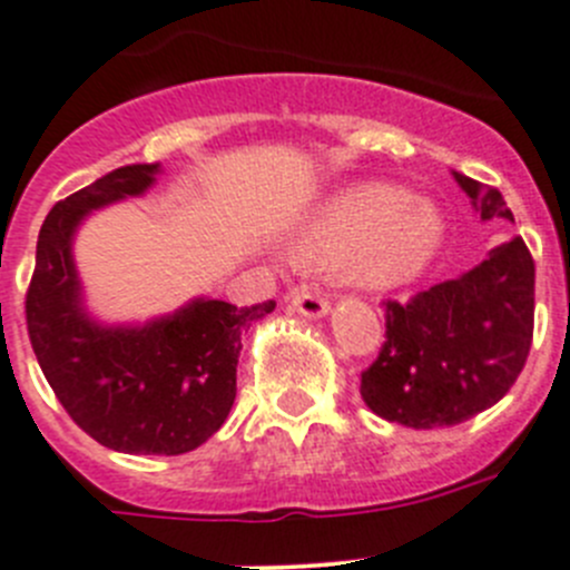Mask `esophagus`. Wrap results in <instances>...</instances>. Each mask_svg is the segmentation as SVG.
I'll list each match as a JSON object with an SVG mask.
<instances>
[{
    "mask_svg": "<svg viewBox=\"0 0 570 570\" xmlns=\"http://www.w3.org/2000/svg\"><path fill=\"white\" fill-rule=\"evenodd\" d=\"M292 309H295L297 315L309 317V321H317V317L330 315V301H326L323 295H315V292L304 289L292 297Z\"/></svg>",
    "mask_w": 570,
    "mask_h": 570,
    "instance_id": "obj_1",
    "label": "esophagus"
}]
</instances>
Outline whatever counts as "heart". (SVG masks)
<instances>
[{
  "mask_svg": "<svg viewBox=\"0 0 570 570\" xmlns=\"http://www.w3.org/2000/svg\"><path fill=\"white\" fill-rule=\"evenodd\" d=\"M451 222L429 196L386 181H355L309 209L292 233V253L335 264L346 286L389 292L414 284L445 253Z\"/></svg>",
  "mask_w": 570,
  "mask_h": 570,
  "instance_id": "b5f03b06",
  "label": "heart"
}]
</instances>
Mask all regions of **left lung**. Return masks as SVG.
<instances>
[{"instance_id":"8db88e82","label":"left lung","mask_w":570,"mask_h":570,"mask_svg":"<svg viewBox=\"0 0 570 570\" xmlns=\"http://www.w3.org/2000/svg\"><path fill=\"white\" fill-rule=\"evenodd\" d=\"M480 222L511 209L494 187L454 173ZM534 335V261L511 238L458 278L409 304H386V343L361 374V397L383 420L409 429L458 425L514 386Z\"/></svg>"}]
</instances>
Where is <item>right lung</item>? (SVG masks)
<instances>
[{"mask_svg":"<svg viewBox=\"0 0 570 570\" xmlns=\"http://www.w3.org/2000/svg\"><path fill=\"white\" fill-rule=\"evenodd\" d=\"M161 164H127L56 204L36 240L28 335L70 417L125 454H184L207 443L235 403L240 332L275 301L238 306L198 295L167 315L107 323L87 306L73 258L81 224L110 204L141 198Z\"/></svg>","mask_w":570,"mask_h":570,"instance_id":"add662e5","label":"right lung"}]
</instances>
